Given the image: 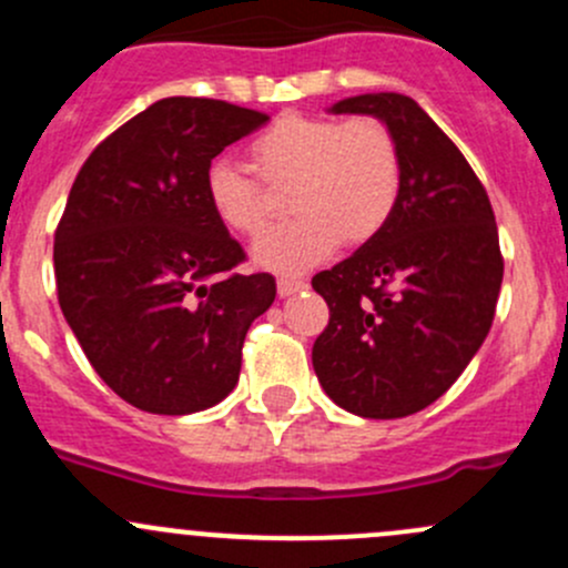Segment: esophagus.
I'll use <instances>...</instances> for the list:
<instances>
[{
	"mask_svg": "<svg viewBox=\"0 0 568 568\" xmlns=\"http://www.w3.org/2000/svg\"><path fill=\"white\" fill-rule=\"evenodd\" d=\"M302 288H307L305 280H294V277H280L277 280V294L280 296H291V294H296V291H302Z\"/></svg>",
	"mask_w": 568,
	"mask_h": 568,
	"instance_id": "obj_1",
	"label": "esophagus"
}]
</instances>
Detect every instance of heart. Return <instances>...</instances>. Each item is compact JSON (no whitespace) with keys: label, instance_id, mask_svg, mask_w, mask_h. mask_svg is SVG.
Here are the masks:
<instances>
[{"label":"heart","instance_id":"heart-1","mask_svg":"<svg viewBox=\"0 0 568 568\" xmlns=\"http://www.w3.org/2000/svg\"><path fill=\"white\" fill-rule=\"evenodd\" d=\"M255 173L291 186L288 225L252 244V263L266 272L300 274L326 261L346 239L365 244L390 222L400 197V153L393 131L376 118L332 120L283 114L252 140ZM205 203L225 231L255 236L266 225V197L255 175L214 159L203 175Z\"/></svg>","mask_w":568,"mask_h":568}]
</instances>
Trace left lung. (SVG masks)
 Returning a JSON list of instances; mask_svg holds the SVG:
<instances>
[{
	"instance_id": "left-lung-1",
	"label": "left lung",
	"mask_w": 568,
	"mask_h": 568,
	"mask_svg": "<svg viewBox=\"0 0 568 568\" xmlns=\"http://www.w3.org/2000/svg\"><path fill=\"white\" fill-rule=\"evenodd\" d=\"M329 112L371 114L393 131L400 197L382 233L313 277L329 307L313 368L341 409L393 420L434 404L489 335L503 283L495 211L409 95H352Z\"/></svg>"
}]
</instances>
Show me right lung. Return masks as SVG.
Listing matches in <instances>:
<instances>
[{"instance_id":"right-lung-1","label":"right lung","mask_w":568,"mask_h":568,"mask_svg":"<svg viewBox=\"0 0 568 568\" xmlns=\"http://www.w3.org/2000/svg\"><path fill=\"white\" fill-rule=\"evenodd\" d=\"M266 120L227 101L162 99L73 181L54 233L57 300L95 374L136 409L192 415L236 387L244 337L277 285L233 272L244 250L211 214L203 175Z\"/></svg>"}]
</instances>
